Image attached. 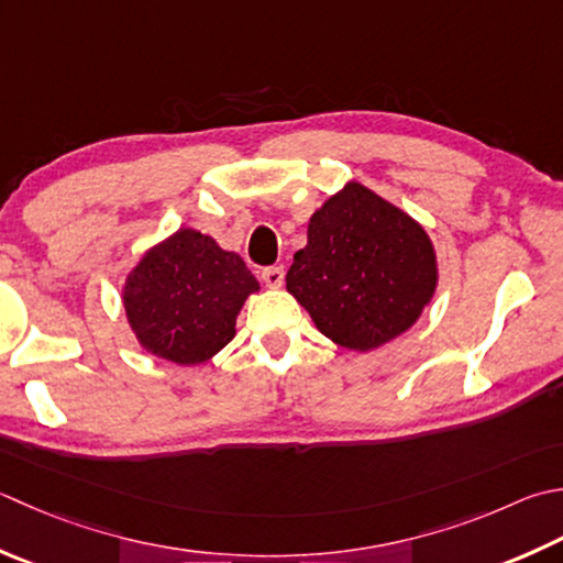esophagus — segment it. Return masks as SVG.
<instances>
[{"label":"esophagus","instance_id":"34e87169","mask_svg":"<svg viewBox=\"0 0 563 563\" xmlns=\"http://www.w3.org/2000/svg\"><path fill=\"white\" fill-rule=\"evenodd\" d=\"M261 278H263V283L268 285V288H280L283 280H285V268H283V266H268V268H263Z\"/></svg>","mask_w":563,"mask_h":563}]
</instances>
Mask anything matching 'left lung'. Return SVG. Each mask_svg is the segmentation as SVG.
<instances>
[{
	"label": "left lung",
	"instance_id": "8db88e82",
	"mask_svg": "<svg viewBox=\"0 0 563 563\" xmlns=\"http://www.w3.org/2000/svg\"><path fill=\"white\" fill-rule=\"evenodd\" d=\"M285 280L319 332L368 351L417 322L437 288V261L415 219L351 183L312 214Z\"/></svg>",
	"mask_w": 563,
	"mask_h": 563
}]
</instances>
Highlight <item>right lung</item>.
I'll use <instances>...</instances> for the list:
<instances>
[{"label": "right lung", "instance_id": "right-lung-1", "mask_svg": "<svg viewBox=\"0 0 563 563\" xmlns=\"http://www.w3.org/2000/svg\"><path fill=\"white\" fill-rule=\"evenodd\" d=\"M253 290L258 283L241 256L180 229L131 271L124 307L143 349L195 366L234 339L236 314Z\"/></svg>", "mask_w": 563, "mask_h": 563}]
</instances>
